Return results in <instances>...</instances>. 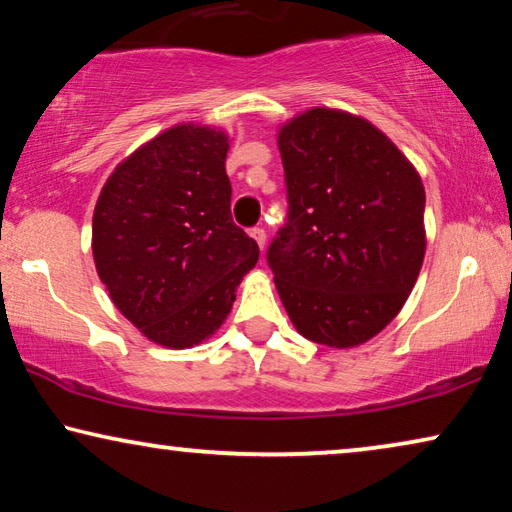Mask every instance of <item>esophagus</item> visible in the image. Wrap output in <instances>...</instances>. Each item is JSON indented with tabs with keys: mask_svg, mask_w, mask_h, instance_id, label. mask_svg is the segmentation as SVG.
Returning <instances> with one entry per match:
<instances>
[{
	"mask_svg": "<svg viewBox=\"0 0 512 512\" xmlns=\"http://www.w3.org/2000/svg\"><path fill=\"white\" fill-rule=\"evenodd\" d=\"M250 236H253V239L257 241V246L259 248H262L264 246V241H266V230H264V227H250Z\"/></svg>",
	"mask_w": 512,
	"mask_h": 512,
	"instance_id": "obj_1",
	"label": "esophagus"
}]
</instances>
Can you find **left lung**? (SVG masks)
<instances>
[{
    "label": "left lung",
    "mask_w": 512,
    "mask_h": 512,
    "mask_svg": "<svg viewBox=\"0 0 512 512\" xmlns=\"http://www.w3.org/2000/svg\"><path fill=\"white\" fill-rule=\"evenodd\" d=\"M287 218L266 248L303 338L356 347L398 315L425 255V188L370 121L315 108L278 135Z\"/></svg>",
    "instance_id": "left-lung-1"
}]
</instances>
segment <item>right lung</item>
Listing matches in <instances>:
<instances>
[{"mask_svg": "<svg viewBox=\"0 0 512 512\" xmlns=\"http://www.w3.org/2000/svg\"><path fill=\"white\" fill-rule=\"evenodd\" d=\"M227 135L183 124L128 156L101 190L91 225L98 278L128 322L183 349L230 315L259 248L232 220Z\"/></svg>", "mask_w": 512, "mask_h": 512, "instance_id": "1", "label": "right lung"}]
</instances>
